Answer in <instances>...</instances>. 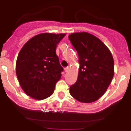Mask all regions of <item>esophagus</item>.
<instances>
[{"mask_svg": "<svg viewBox=\"0 0 131 131\" xmlns=\"http://www.w3.org/2000/svg\"><path fill=\"white\" fill-rule=\"evenodd\" d=\"M64 72H67L68 71V70H69V67H66V68H64Z\"/></svg>", "mask_w": 131, "mask_h": 131, "instance_id": "34e87169", "label": "esophagus"}]
</instances>
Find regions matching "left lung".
Masks as SVG:
<instances>
[{
  "instance_id": "left-lung-1",
  "label": "left lung",
  "mask_w": 131,
  "mask_h": 131,
  "mask_svg": "<svg viewBox=\"0 0 131 131\" xmlns=\"http://www.w3.org/2000/svg\"><path fill=\"white\" fill-rule=\"evenodd\" d=\"M79 56L78 79L70 87L74 98L82 103L96 101L104 94L114 74L111 51L100 39L87 32L68 36Z\"/></svg>"
}]
</instances>
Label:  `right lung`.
<instances>
[{
  "label": "right lung",
  "instance_id": "add662e5",
  "mask_svg": "<svg viewBox=\"0 0 131 131\" xmlns=\"http://www.w3.org/2000/svg\"><path fill=\"white\" fill-rule=\"evenodd\" d=\"M65 35L51 33L38 34L21 48L16 62V74L28 96L42 100L53 94L63 71L56 55V47Z\"/></svg>",
  "mask_w": 131,
  "mask_h": 131
}]
</instances>
